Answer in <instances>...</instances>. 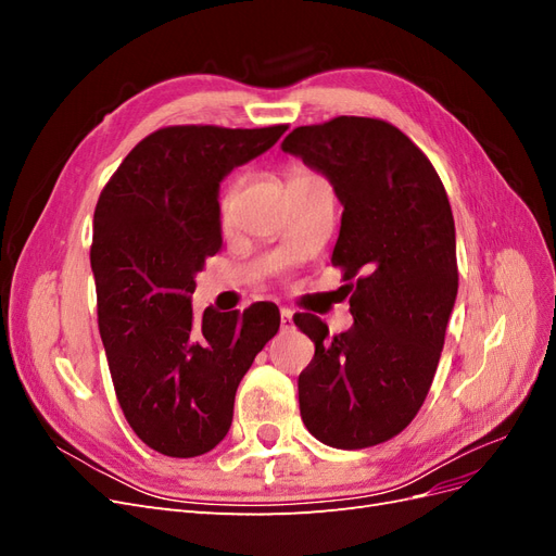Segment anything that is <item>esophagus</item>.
I'll use <instances>...</instances> for the list:
<instances>
[{
  "mask_svg": "<svg viewBox=\"0 0 556 556\" xmlns=\"http://www.w3.org/2000/svg\"><path fill=\"white\" fill-rule=\"evenodd\" d=\"M292 325H294V319H292V311L282 308V311H280V327H282V329H290Z\"/></svg>",
  "mask_w": 556,
  "mask_h": 556,
  "instance_id": "1",
  "label": "esophagus"
}]
</instances>
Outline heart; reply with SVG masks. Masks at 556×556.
Listing matches in <instances>:
<instances>
[{"label": "heart", "mask_w": 556, "mask_h": 556, "mask_svg": "<svg viewBox=\"0 0 556 556\" xmlns=\"http://www.w3.org/2000/svg\"><path fill=\"white\" fill-rule=\"evenodd\" d=\"M304 174H306L304 169H292V172H290V180H292V178H299V176H304ZM223 215H225V217L229 215V199L223 201Z\"/></svg>", "instance_id": "b5f03b06"}]
</instances>
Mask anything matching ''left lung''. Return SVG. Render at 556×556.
I'll use <instances>...</instances> for the list:
<instances>
[{
  "label": "left lung",
  "instance_id": "8db88e82",
  "mask_svg": "<svg viewBox=\"0 0 556 556\" xmlns=\"http://www.w3.org/2000/svg\"><path fill=\"white\" fill-rule=\"evenodd\" d=\"M282 150L343 204L331 264L355 317L339 336L311 313L294 317L315 343L299 376L301 419L325 445L371 447L413 422L441 359L459 288L450 201L422 150L376 117L296 127Z\"/></svg>",
  "mask_w": 556,
  "mask_h": 556
}]
</instances>
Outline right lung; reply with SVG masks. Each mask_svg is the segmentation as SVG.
I'll use <instances>...</instances> for the list:
<instances>
[{
  "label": "right lung",
  "instance_id": "obj_1",
  "mask_svg": "<svg viewBox=\"0 0 556 556\" xmlns=\"http://www.w3.org/2000/svg\"><path fill=\"white\" fill-rule=\"evenodd\" d=\"M285 129H157L99 194L90 250L99 333L129 427L166 457H199L225 439L239 382L280 327L266 301L197 317L192 292L223 248L220 182Z\"/></svg>",
  "mask_w": 556,
  "mask_h": 556
}]
</instances>
